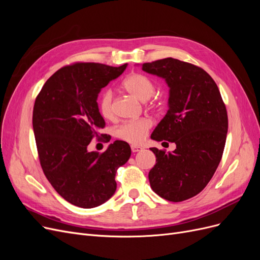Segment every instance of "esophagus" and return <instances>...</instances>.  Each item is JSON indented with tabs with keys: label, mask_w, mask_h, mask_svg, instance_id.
<instances>
[{
	"label": "esophagus",
	"mask_w": 260,
	"mask_h": 260,
	"mask_svg": "<svg viewBox=\"0 0 260 260\" xmlns=\"http://www.w3.org/2000/svg\"><path fill=\"white\" fill-rule=\"evenodd\" d=\"M141 149H142V146H140V145H131V151L133 153H137V152L141 151Z\"/></svg>",
	"instance_id": "esophagus-1"
}]
</instances>
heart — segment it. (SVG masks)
I'll return each instance as SVG.
<instances>
[{
  "label": "heart",
  "instance_id": "heart-1",
  "mask_svg": "<svg viewBox=\"0 0 260 260\" xmlns=\"http://www.w3.org/2000/svg\"><path fill=\"white\" fill-rule=\"evenodd\" d=\"M125 92H128L135 99L145 102L151 99L155 93V83L148 77L142 74H131L124 78L121 83ZM98 108L101 116L105 119L114 118V95L111 90H105L101 93L98 100ZM152 128V120L148 118L130 120L121 123L115 130L118 139L131 144H140L146 138L149 129Z\"/></svg>",
  "mask_w": 260,
  "mask_h": 260
}]
</instances>
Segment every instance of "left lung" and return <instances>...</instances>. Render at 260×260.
Masks as SVG:
<instances>
[{
    "mask_svg": "<svg viewBox=\"0 0 260 260\" xmlns=\"http://www.w3.org/2000/svg\"><path fill=\"white\" fill-rule=\"evenodd\" d=\"M144 72L166 80L169 109L152 133L176 143L174 152L152 147L156 165L148 174L152 190L170 202H182L204 190L221 160L228 114L214 79L199 66L176 58L144 62Z\"/></svg>",
    "mask_w": 260,
    "mask_h": 260,
    "instance_id": "1",
    "label": "left lung"
}]
</instances>
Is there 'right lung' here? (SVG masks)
Returning a JSON list of instances; mask_svg holds the SVG:
<instances>
[{
  "mask_svg": "<svg viewBox=\"0 0 260 260\" xmlns=\"http://www.w3.org/2000/svg\"><path fill=\"white\" fill-rule=\"evenodd\" d=\"M125 67L75 62L52 75L36 99L32 125L42 170L55 191L75 206L93 208L111 199L116 171L131 155L124 141H115L103 153L88 151L105 127L99 93Z\"/></svg>",
  "mask_w": 260,
  "mask_h": 260,
  "instance_id": "right-lung-1",
  "label": "right lung"
}]
</instances>
